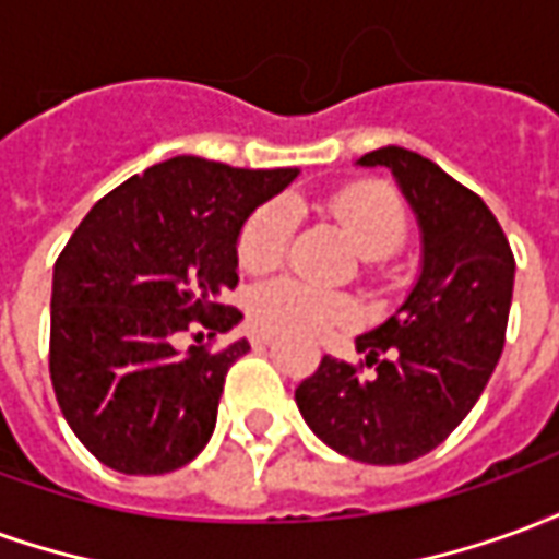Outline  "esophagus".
I'll return each mask as SVG.
<instances>
[{"instance_id": "obj_1", "label": "esophagus", "mask_w": 559, "mask_h": 559, "mask_svg": "<svg viewBox=\"0 0 559 559\" xmlns=\"http://www.w3.org/2000/svg\"><path fill=\"white\" fill-rule=\"evenodd\" d=\"M272 341H275V335L266 332V329H254V332H251V344H254V347H266Z\"/></svg>"}]
</instances>
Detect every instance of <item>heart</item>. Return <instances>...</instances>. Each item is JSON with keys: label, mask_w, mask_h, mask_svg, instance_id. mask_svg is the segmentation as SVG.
Listing matches in <instances>:
<instances>
[{"label": "heart", "mask_w": 559, "mask_h": 559, "mask_svg": "<svg viewBox=\"0 0 559 559\" xmlns=\"http://www.w3.org/2000/svg\"><path fill=\"white\" fill-rule=\"evenodd\" d=\"M329 215L350 236L368 260L392 254L407 239V206L395 188L383 182H356L329 197ZM296 215L287 200H269L242 224L236 257L245 272H269L287 254ZM251 317L266 332L323 335L356 320V305L335 290H323L296 278L269 281L251 293Z\"/></svg>", "instance_id": "b5f03b06"}]
</instances>
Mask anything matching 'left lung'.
Here are the masks:
<instances>
[{"mask_svg": "<svg viewBox=\"0 0 559 559\" xmlns=\"http://www.w3.org/2000/svg\"><path fill=\"white\" fill-rule=\"evenodd\" d=\"M389 167L421 230V272L386 323L356 338L365 365L323 356L299 383L308 428L365 464L428 455L464 421L503 353L515 257L479 194L401 146L359 158Z\"/></svg>", "mask_w": 559, "mask_h": 559, "instance_id": "left-lung-1", "label": "left lung"}]
</instances>
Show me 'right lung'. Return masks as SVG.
Listing matches in <instances>:
<instances>
[{
  "label": "right lung",
  "instance_id": "1",
  "mask_svg": "<svg viewBox=\"0 0 559 559\" xmlns=\"http://www.w3.org/2000/svg\"><path fill=\"white\" fill-rule=\"evenodd\" d=\"M296 173L179 155L131 176L80 221L53 266L50 380L71 431L102 464L158 476L203 452L224 377L251 344L182 350L179 341L197 329L215 338L242 320L224 305L239 284V233Z\"/></svg>",
  "mask_w": 559,
  "mask_h": 559
}]
</instances>
